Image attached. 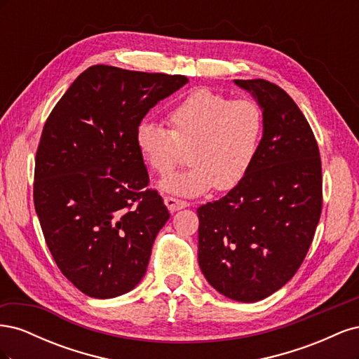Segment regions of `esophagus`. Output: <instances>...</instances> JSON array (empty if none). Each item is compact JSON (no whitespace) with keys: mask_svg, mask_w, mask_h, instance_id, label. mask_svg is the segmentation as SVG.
I'll return each mask as SVG.
<instances>
[{"mask_svg":"<svg viewBox=\"0 0 359 359\" xmlns=\"http://www.w3.org/2000/svg\"><path fill=\"white\" fill-rule=\"evenodd\" d=\"M165 203L168 206V210L170 212H175L178 210H182L186 208V206H189V203L186 201H181V199H177V198H172V196H166L165 198Z\"/></svg>","mask_w":359,"mask_h":359,"instance_id":"esophagus-1","label":"esophagus"}]
</instances>
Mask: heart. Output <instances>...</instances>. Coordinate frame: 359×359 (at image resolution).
Masks as SVG:
<instances>
[{
	"label": "heart",
	"instance_id": "1",
	"mask_svg": "<svg viewBox=\"0 0 359 359\" xmlns=\"http://www.w3.org/2000/svg\"><path fill=\"white\" fill-rule=\"evenodd\" d=\"M169 130L139 123L135 147L145 166L168 177L186 161L191 168L161 182L180 196H198L212 187L232 190L252 168L264 135V112L253 100H232L208 88L189 93L166 115Z\"/></svg>",
	"mask_w": 359,
	"mask_h": 359
}]
</instances>
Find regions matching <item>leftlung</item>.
<instances>
[{
  "label": "left lung",
  "mask_w": 359,
  "mask_h": 359,
  "mask_svg": "<svg viewBox=\"0 0 359 359\" xmlns=\"http://www.w3.org/2000/svg\"><path fill=\"white\" fill-rule=\"evenodd\" d=\"M264 112V136L245 178L198 208L199 266L222 295L260 301L295 276L322 212L318 140L292 97L265 79H235Z\"/></svg>",
  "instance_id": "8db88e82"
}]
</instances>
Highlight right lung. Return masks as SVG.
<instances>
[{"label": "right lung", "instance_id": "right-lung-1", "mask_svg": "<svg viewBox=\"0 0 359 359\" xmlns=\"http://www.w3.org/2000/svg\"><path fill=\"white\" fill-rule=\"evenodd\" d=\"M189 82L181 74L97 64L49 114L36 153L34 206L49 252L85 295L114 298L147 273L169 211L135 147L151 107Z\"/></svg>", "mask_w": 359, "mask_h": 359}]
</instances>
